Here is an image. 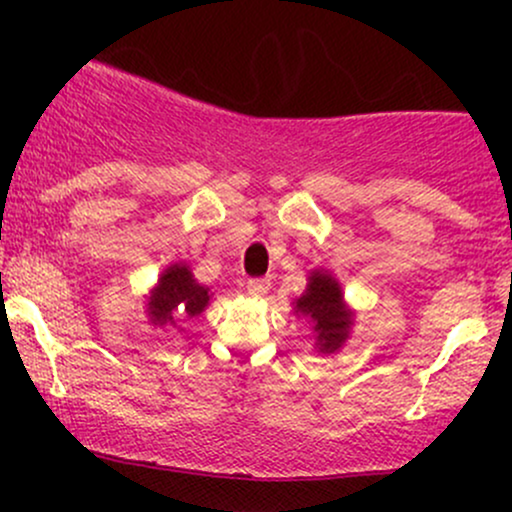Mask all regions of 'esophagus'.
<instances>
[{
  "mask_svg": "<svg viewBox=\"0 0 512 512\" xmlns=\"http://www.w3.org/2000/svg\"><path fill=\"white\" fill-rule=\"evenodd\" d=\"M269 289H272V279L269 276H262V279H250L248 281V293L255 298L267 296Z\"/></svg>",
  "mask_w": 512,
  "mask_h": 512,
  "instance_id": "esophagus-1",
  "label": "esophagus"
}]
</instances>
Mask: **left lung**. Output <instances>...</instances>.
I'll list each match as a JSON object with an SVG mask.
<instances>
[{
  "instance_id": "obj_1",
  "label": "left lung",
  "mask_w": 512,
  "mask_h": 512,
  "mask_svg": "<svg viewBox=\"0 0 512 512\" xmlns=\"http://www.w3.org/2000/svg\"><path fill=\"white\" fill-rule=\"evenodd\" d=\"M296 313L310 317L315 330V346L322 354H334L349 339L354 313L344 305V293L332 274L315 269L308 276V289L296 298Z\"/></svg>"
}]
</instances>
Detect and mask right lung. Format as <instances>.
Wrapping results in <instances>:
<instances>
[{"mask_svg":"<svg viewBox=\"0 0 512 512\" xmlns=\"http://www.w3.org/2000/svg\"><path fill=\"white\" fill-rule=\"evenodd\" d=\"M211 293L207 286L197 284L187 264H170L158 279L156 289L149 296L151 325L178 327L182 317H197L209 305Z\"/></svg>","mask_w":512,"mask_h":512,"instance_id":"obj_1","label":"right lung"}]
</instances>
